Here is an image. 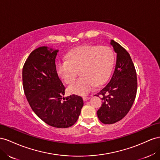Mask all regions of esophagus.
Listing matches in <instances>:
<instances>
[{
  "label": "esophagus",
  "mask_w": 160,
  "mask_h": 160,
  "mask_svg": "<svg viewBox=\"0 0 160 160\" xmlns=\"http://www.w3.org/2000/svg\"><path fill=\"white\" fill-rule=\"evenodd\" d=\"M89 98H90V97H83V100H84V101H86V100H88Z\"/></svg>",
  "instance_id": "1"
}]
</instances>
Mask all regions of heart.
Listing matches in <instances>:
<instances>
[{
	"label": "heart",
	"instance_id": "1",
	"mask_svg": "<svg viewBox=\"0 0 160 160\" xmlns=\"http://www.w3.org/2000/svg\"><path fill=\"white\" fill-rule=\"evenodd\" d=\"M114 58L108 47L84 45L73 49L68 55L67 60L58 62V76L67 84H71L78 75L81 77L72 84L68 91L72 94L84 96L106 82L113 66Z\"/></svg>",
	"mask_w": 160,
	"mask_h": 160
}]
</instances>
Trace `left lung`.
Segmentation results:
<instances>
[{"instance_id":"8db88e82","label":"left lung","mask_w":160,"mask_h":160,"mask_svg":"<svg viewBox=\"0 0 160 160\" xmlns=\"http://www.w3.org/2000/svg\"><path fill=\"white\" fill-rule=\"evenodd\" d=\"M117 53L115 69L109 82L96 96H102V104L97 111L104 124H113L125 117L133 105L138 88L137 74L129 53L121 45L111 40Z\"/></svg>"}]
</instances>
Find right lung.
Returning <instances> with one entry per match:
<instances>
[{"mask_svg":"<svg viewBox=\"0 0 160 160\" xmlns=\"http://www.w3.org/2000/svg\"><path fill=\"white\" fill-rule=\"evenodd\" d=\"M58 51L47 46L33 50L22 68V86L30 107L38 117L50 126L67 128L77 121L84 102L78 95L63 97L66 88L56 66Z\"/></svg>","mask_w":160,"mask_h":160,"instance_id":"add662e5","label":"right lung"}]
</instances>
